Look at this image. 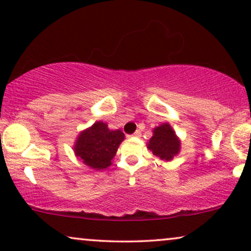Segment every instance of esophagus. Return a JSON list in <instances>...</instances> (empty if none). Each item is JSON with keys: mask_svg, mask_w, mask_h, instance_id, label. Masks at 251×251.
<instances>
[{"mask_svg": "<svg viewBox=\"0 0 251 251\" xmlns=\"http://www.w3.org/2000/svg\"><path fill=\"white\" fill-rule=\"evenodd\" d=\"M141 135H142L141 130H136V131L134 132V136H135V137H141Z\"/></svg>", "mask_w": 251, "mask_h": 251, "instance_id": "obj_1", "label": "esophagus"}]
</instances>
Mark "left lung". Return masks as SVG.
<instances>
[{"instance_id": "8db88e82", "label": "left lung", "mask_w": 251, "mask_h": 251, "mask_svg": "<svg viewBox=\"0 0 251 251\" xmlns=\"http://www.w3.org/2000/svg\"><path fill=\"white\" fill-rule=\"evenodd\" d=\"M148 148L160 159L171 160L180 150V142L168 123L157 126Z\"/></svg>"}]
</instances>
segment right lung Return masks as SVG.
I'll return each instance as SVG.
<instances>
[{
    "label": "right lung",
    "instance_id": "obj_1",
    "mask_svg": "<svg viewBox=\"0 0 251 251\" xmlns=\"http://www.w3.org/2000/svg\"><path fill=\"white\" fill-rule=\"evenodd\" d=\"M125 140L121 130H109L103 122H97L82 131L74 145L75 154L92 169H106L111 164L117 148Z\"/></svg>",
    "mask_w": 251,
    "mask_h": 251
}]
</instances>
